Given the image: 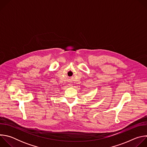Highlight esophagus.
Masks as SVG:
<instances>
[{
    "mask_svg": "<svg viewBox=\"0 0 147 147\" xmlns=\"http://www.w3.org/2000/svg\"><path fill=\"white\" fill-rule=\"evenodd\" d=\"M70 86H71V85H70Z\"/></svg>",
    "mask_w": 147,
    "mask_h": 147,
    "instance_id": "esophagus-1",
    "label": "esophagus"
}]
</instances>
